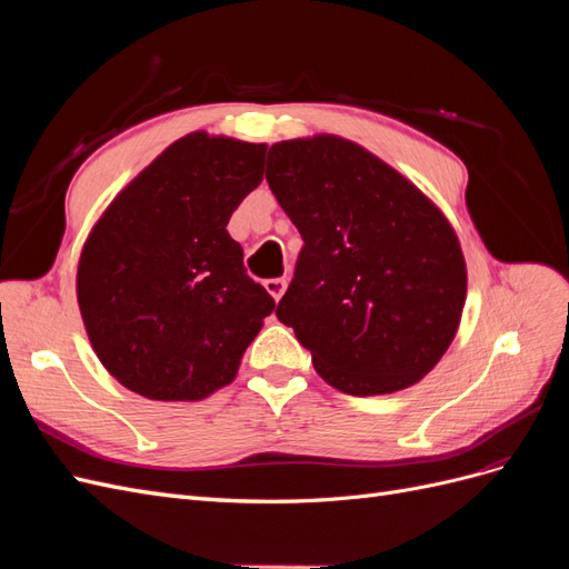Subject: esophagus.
I'll return each mask as SVG.
<instances>
[{
  "instance_id": "34e87169",
  "label": "esophagus",
  "mask_w": 569,
  "mask_h": 569,
  "mask_svg": "<svg viewBox=\"0 0 569 569\" xmlns=\"http://www.w3.org/2000/svg\"><path fill=\"white\" fill-rule=\"evenodd\" d=\"M263 287H266V291L274 301H280L282 295H284V289H287V280L284 278H272V280H266Z\"/></svg>"
}]
</instances>
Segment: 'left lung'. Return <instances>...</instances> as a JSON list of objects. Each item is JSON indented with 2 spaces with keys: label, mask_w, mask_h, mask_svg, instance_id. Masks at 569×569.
Segmentation results:
<instances>
[{
  "label": "left lung",
  "mask_w": 569,
  "mask_h": 569,
  "mask_svg": "<svg viewBox=\"0 0 569 569\" xmlns=\"http://www.w3.org/2000/svg\"><path fill=\"white\" fill-rule=\"evenodd\" d=\"M266 180L301 232L278 303L327 385L406 389L458 332L468 270L451 222L399 170L337 134L272 144Z\"/></svg>",
  "instance_id": "1"
}]
</instances>
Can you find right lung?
I'll return each mask as SVG.
<instances>
[{
	"instance_id": "1",
	"label": "right lung",
	"mask_w": 569,
	"mask_h": 569,
	"mask_svg": "<svg viewBox=\"0 0 569 569\" xmlns=\"http://www.w3.org/2000/svg\"><path fill=\"white\" fill-rule=\"evenodd\" d=\"M266 144L192 132L153 159L97 220L78 263L90 343L151 401L228 387L274 301L226 230L263 180Z\"/></svg>"
}]
</instances>
